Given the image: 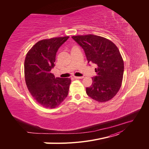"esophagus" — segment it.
Listing matches in <instances>:
<instances>
[{
    "label": "esophagus",
    "mask_w": 149,
    "mask_h": 149,
    "mask_svg": "<svg viewBox=\"0 0 149 149\" xmlns=\"http://www.w3.org/2000/svg\"><path fill=\"white\" fill-rule=\"evenodd\" d=\"M75 79H82L83 78V76H74Z\"/></svg>",
    "instance_id": "esophagus-1"
}]
</instances>
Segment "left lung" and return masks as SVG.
<instances>
[{
  "label": "left lung",
  "instance_id": "left-lung-1",
  "mask_svg": "<svg viewBox=\"0 0 149 149\" xmlns=\"http://www.w3.org/2000/svg\"><path fill=\"white\" fill-rule=\"evenodd\" d=\"M83 49L88 63L97 66V75L86 88L88 95L98 102H106L115 96L121 86L124 74V61L118 48L110 40L94 35L72 37Z\"/></svg>",
  "mask_w": 149,
  "mask_h": 149
}]
</instances>
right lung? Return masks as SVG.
Wrapping results in <instances>:
<instances>
[{
  "label": "right lung",
  "instance_id": "right-lung-1",
  "mask_svg": "<svg viewBox=\"0 0 149 149\" xmlns=\"http://www.w3.org/2000/svg\"><path fill=\"white\" fill-rule=\"evenodd\" d=\"M69 37L40 40L25 57V79L31 96L42 106L55 108L68 94L70 78H55L51 70L55 66L56 52Z\"/></svg>",
  "mask_w": 149,
  "mask_h": 149
}]
</instances>
